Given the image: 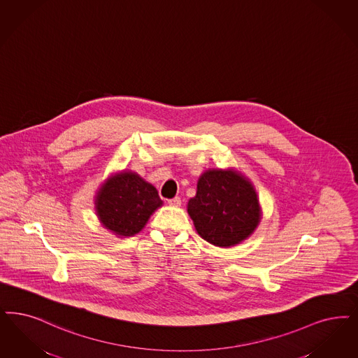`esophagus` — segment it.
I'll return each mask as SVG.
<instances>
[{
    "instance_id": "34e87169",
    "label": "esophagus",
    "mask_w": 358,
    "mask_h": 358,
    "mask_svg": "<svg viewBox=\"0 0 358 358\" xmlns=\"http://www.w3.org/2000/svg\"><path fill=\"white\" fill-rule=\"evenodd\" d=\"M168 203H169L171 206H173V208H180V206H181V198H172V199H169V201H168Z\"/></svg>"
}]
</instances>
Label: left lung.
<instances>
[{
  "instance_id": "obj_1",
  "label": "left lung",
  "mask_w": 358,
  "mask_h": 358,
  "mask_svg": "<svg viewBox=\"0 0 358 358\" xmlns=\"http://www.w3.org/2000/svg\"><path fill=\"white\" fill-rule=\"evenodd\" d=\"M198 235L217 247L236 246L257 230L262 208L255 186L234 168L208 169L187 202Z\"/></svg>"
}]
</instances>
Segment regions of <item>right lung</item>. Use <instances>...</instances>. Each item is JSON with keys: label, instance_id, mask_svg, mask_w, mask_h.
Here are the masks:
<instances>
[{"label": "right lung", "instance_id": "right-lung-1", "mask_svg": "<svg viewBox=\"0 0 358 358\" xmlns=\"http://www.w3.org/2000/svg\"><path fill=\"white\" fill-rule=\"evenodd\" d=\"M94 203L101 226L117 238H125L140 233L164 202L157 189L140 174L122 171L101 184Z\"/></svg>", "mask_w": 358, "mask_h": 358}]
</instances>
